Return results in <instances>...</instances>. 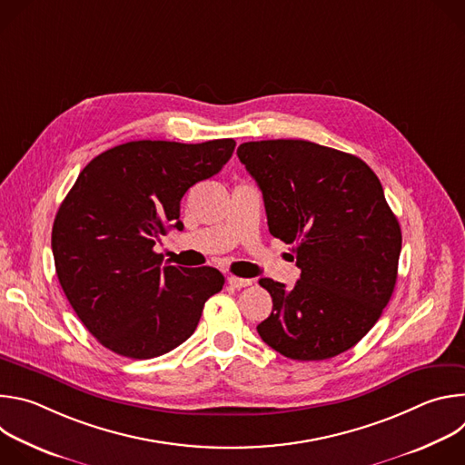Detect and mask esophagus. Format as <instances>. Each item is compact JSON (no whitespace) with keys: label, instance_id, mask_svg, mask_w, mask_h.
I'll return each instance as SVG.
<instances>
[{"label":"esophagus","instance_id":"esophagus-1","mask_svg":"<svg viewBox=\"0 0 465 465\" xmlns=\"http://www.w3.org/2000/svg\"><path fill=\"white\" fill-rule=\"evenodd\" d=\"M228 285L233 289H242L252 285V280H244V278H237V276H228Z\"/></svg>","mask_w":465,"mask_h":465}]
</instances>
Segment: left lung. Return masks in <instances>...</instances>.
<instances>
[{"instance_id":"left-lung-1","label":"left lung","mask_w":465,"mask_h":465,"mask_svg":"<svg viewBox=\"0 0 465 465\" xmlns=\"http://www.w3.org/2000/svg\"><path fill=\"white\" fill-rule=\"evenodd\" d=\"M237 156L262 193L271 233L294 244L302 271L292 289L259 280L272 296L259 337L294 361L348 351L397 280L401 228L379 178L361 158L303 140L248 142Z\"/></svg>"}]
</instances>
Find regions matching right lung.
Returning a JSON list of instances; mask_svg holds the SVG:
<instances>
[{
	"label": "right lung",
	"instance_id": "1",
	"mask_svg": "<svg viewBox=\"0 0 465 465\" xmlns=\"http://www.w3.org/2000/svg\"><path fill=\"white\" fill-rule=\"evenodd\" d=\"M233 149V140L128 142L95 156L65 194L51 232L56 276L104 348L153 359L193 335L224 276L163 264L154 244L183 228L182 196L217 174Z\"/></svg>",
	"mask_w": 465,
	"mask_h": 465
}]
</instances>
